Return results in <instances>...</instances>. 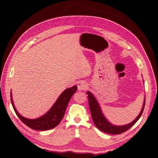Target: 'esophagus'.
I'll return each instance as SVG.
<instances>
[{"mask_svg":"<svg viewBox=\"0 0 158 158\" xmlns=\"http://www.w3.org/2000/svg\"><path fill=\"white\" fill-rule=\"evenodd\" d=\"M77 87L79 90H85L88 88V84L85 81H82L78 83L77 84Z\"/></svg>","mask_w":158,"mask_h":158,"instance_id":"obj_1","label":"esophagus"}]
</instances>
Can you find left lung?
Segmentation results:
<instances>
[{"instance_id":"obj_1","label":"left lung","mask_w":158,"mask_h":158,"mask_svg":"<svg viewBox=\"0 0 158 158\" xmlns=\"http://www.w3.org/2000/svg\"><path fill=\"white\" fill-rule=\"evenodd\" d=\"M86 94L88 95V99H89V105L90 113H91V116L95 126L99 130L102 131V132L111 134V135H118V134H121L123 132H125L127 130H129L131 127H132L136 123V122L139 119V118L141 117V114H142L143 111L144 106H145L146 100H144L142 109H141L140 114L136 118L135 120H134L132 123H130L127 125H123V126H116V125L111 124L106 119V118L104 116V115L102 113L100 107L98 105L97 100H95V97L93 95L92 93L88 91Z\"/></svg>"}]
</instances>
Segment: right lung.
<instances>
[{
	"label": "right lung",
	"instance_id": "right-lung-1",
	"mask_svg": "<svg viewBox=\"0 0 158 158\" xmlns=\"http://www.w3.org/2000/svg\"><path fill=\"white\" fill-rule=\"evenodd\" d=\"M77 85H74L72 88L64 90V92L61 93L59 98H58L56 102L53 105L52 109L43 116L36 119H28L21 116L18 113L14 105V103H13L12 92L10 93V98H11V102L16 114L17 115L23 123L33 130H47L52 129L60 123L64 115H65V112L69 102L72 96L77 91Z\"/></svg>",
	"mask_w": 158,
	"mask_h": 158
}]
</instances>
